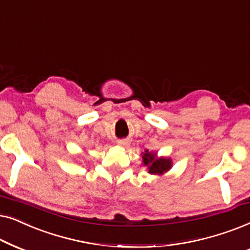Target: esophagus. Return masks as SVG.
<instances>
[{"instance_id":"1","label":"esophagus","mask_w":250,"mask_h":250,"mask_svg":"<svg viewBox=\"0 0 250 250\" xmlns=\"http://www.w3.org/2000/svg\"><path fill=\"white\" fill-rule=\"evenodd\" d=\"M117 145L121 146H127L129 145V142L127 141V140H119V141L117 142Z\"/></svg>"}]
</instances>
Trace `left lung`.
<instances>
[{
    "instance_id": "8db88e82",
    "label": "left lung",
    "mask_w": 250,
    "mask_h": 250,
    "mask_svg": "<svg viewBox=\"0 0 250 250\" xmlns=\"http://www.w3.org/2000/svg\"><path fill=\"white\" fill-rule=\"evenodd\" d=\"M143 164L148 167V172L155 175H163L164 173L168 172L172 168V159L165 158V157H157L155 152H150L146 150L142 156Z\"/></svg>"
}]
</instances>
